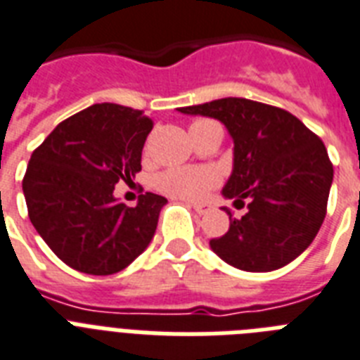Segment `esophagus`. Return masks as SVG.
<instances>
[{"instance_id":"1","label":"esophagus","mask_w":360,"mask_h":360,"mask_svg":"<svg viewBox=\"0 0 360 360\" xmlns=\"http://www.w3.org/2000/svg\"><path fill=\"white\" fill-rule=\"evenodd\" d=\"M192 209L195 210V212H198V214H207V212H210V210H212V205H210V203H194V205H192Z\"/></svg>"}]
</instances>
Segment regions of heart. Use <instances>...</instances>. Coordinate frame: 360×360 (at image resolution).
Instances as JSON below:
<instances>
[{
	"label": "heart",
	"mask_w": 360,
	"mask_h": 360,
	"mask_svg": "<svg viewBox=\"0 0 360 360\" xmlns=\"http://www.w3.org/2000/svg\"><path fill=\"white\" fill-rule=\"evenodd\" d=\"M209 122L198 120L190 129L205 125ZM155 188L162 194L177 200H201L216 185V174L209 168H168L155 175Z\"/></svg>",
	"instance_id": "heart-1"
}]
</instances>
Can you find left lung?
Here are the masks:
<instances>
[{"mask_svg":"<svg viewBox=\"0 0 360 360\" xmlns=\"http://www.w3.org/2000/svg\"><path fill=\"white\" fill-rule=\"evenodd\" d=\"M220 120L233 139V172L221 194L248 203L210 250L244 271L279 270L311 246L326 218L333 165L326 146L279 107L246 98L214 99L179 109Z\"/></svg>","mask_w":360,"mask_h":360,"instance_id":"8db88e82","label":"left lung"}]
</instances>
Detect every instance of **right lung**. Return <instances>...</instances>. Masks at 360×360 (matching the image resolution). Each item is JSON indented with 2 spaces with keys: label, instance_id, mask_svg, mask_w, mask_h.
<instances>
[{
  "label": "right lung",
  "instance_id": "1",
  "mask_svg": "<svg viewBox=\"0 0 360 360\" xmlns=\"http://www.w3.org/2000/svg\"><path fill=\"white\" fill-rule=\"evenodd\" d=\"M151 129L142 110L96 103L60 122L31 155L22 183L29 220L70 268L110 276L150 246L168 200L146 192L127 207L114 186L142 170Z\"/></svg>",
  "mask_w": 360,
  "mask_h": 360
}]
</instances>
